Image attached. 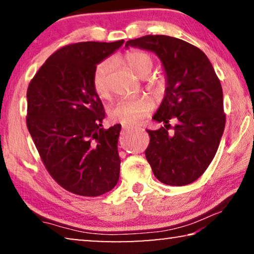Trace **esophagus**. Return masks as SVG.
<instances>
[{
  "instance_id": "1",
  "label": "esophagus",
  "mask_w": 254,
  "mask_h": 254,
  "mask_svg": "<svg viewBox=\"0 0 254 254\" xmlns=\"http://www.w3.org/2000/svg\"><path fill=\"white\" fill-rule=\"evenodd\" d=\"M123 128H124L125 130H131V129H134L135 127H133V126H129V125H124Z\"/></svg>"
}]
</instances>
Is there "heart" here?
Instances as JSON below:
<instances>
[{
    "label": "heart",
    "instance_id": "1",
    "mask_svg": "<svg viewBox=\"0 0 254 254\" xmlns=\"http://www.w3.org/2000/svg\"><path fill=\"white\" fill-rule=\"evenodd\" d=\"M125 64L138 77H145L151 71L154 60L147 52L130 50L124 57ZM112 64L110 60L99 62L92 71L91 85L93 91L99 98L106 99L110 97V75ZM148 88L155 93H162L165 88L163 77H154L149 82ZM152 102L148 97L120 99L110 106L109 117L114 123L123 125H136L141 123L152 111Z\"/></svg>",
    "mask_w": 254,
    "mask_h": 254
}]
</instances>
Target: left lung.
<instances>
[{
    "mask_svg": "<svg viewBox=\"0 0 254 254\" xmlns=\"http://www.w3.org/2000/svg\"><path fill=\"white\" fill-rule=\"evenodd\" d=\"M128 46L154 52L166 74L164 99L152 117L163 126L147 130V161L159 182L189 185L209 166L223 135L220 79L207 55L178 38L150 34L127 41Z\"/></svg>",
    "mask_w": 254,
    "mask_h": 254,
    "instance_id": "1",
    "label": "left lung"
}]
</instances>
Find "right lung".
Here are the masks:
<instances>
[{
    "label": "right lung",
    "instance_id": "right-lung-1",
    "mask_svg": "<svg viewBox=\"0 0 254 254\" xmlns=\"http://www.w3.org/2000/svg\"><path fill=\"white\" fill-rule=\"evenodd\" d=\"M123 44L84 41L61 47L27 88L26 126L41 161L59 185L77 195H102L119 180L121 125L102 127L105 111L91 76Z\"/></svg>",
    "mask_w": 254,
    "mask_h": 254
}]
</instances>
